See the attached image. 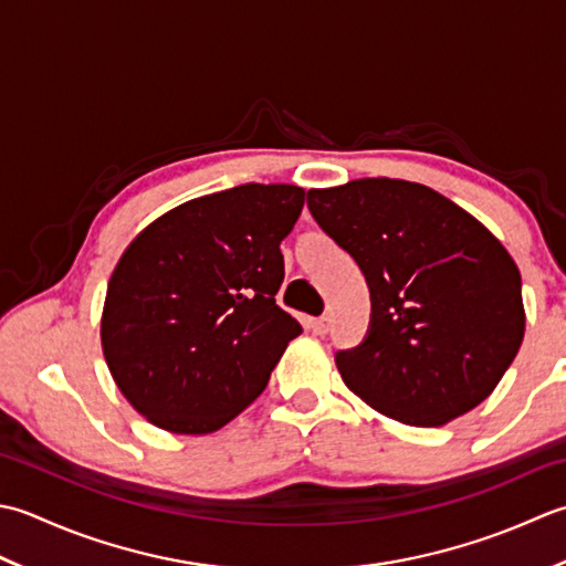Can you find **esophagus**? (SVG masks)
<instances>
[{
	"instance_id": "1",
	"label": "esophagus",
	"mask_w": 566,
	"mask_h": 566,
	"mask_svg": "<svg viewBox=\"0 0 566 566\" xmlns=\"http://www.w3.org/2000/svg\"><path fill=\"white\" fill-rule=\"evenodd\" d=\"M310 327H313L315 334H327V332H329V317H315V319H310Z\"/></svg>"
}]
</instances>
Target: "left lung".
I'll list each match as a JSON object with an SVG mask.
<instances>
[{"mask_svg": "<svg viewBox=\"0 0 566 566\" xmlns=\"http://www.w3.org/2000/svg\"><path fill=\"white\" fill-rule=\"evenodd\" d=\"M307 207L371 291L368 337L337 354L352 394L412 428H440L486 400L525 334L521 271L509 249L420 182L315 188Z\"/></svg>", "mask_w": 566, "mask_h": 566, "instance_id": "8db88e82", "label": "left lung"}]
</instances>
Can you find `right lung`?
Returning <instances> with one entry per match:
<instances>
[{
    "instance_id": "right-lung-1",
    "label": "right lung",
    "mask_w": 566,
    "mask_h": 566,
    "mask_svg": "<svg viewBox=\"0 0 566 566\" xmlns=\"http://www.w3.org/2000/svg\"><path fill=\"white\" fill-rule=\"evenodd\" d=\"M305 205L247 182L172 207L112 271L99 339L122 396L172 434H210L266 388L303 327L275 305L281 241Z\"/></svg>"
}]
</instances>
